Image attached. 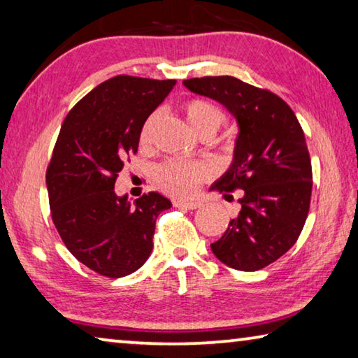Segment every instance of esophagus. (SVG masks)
I'll list each match as a JSON object with an SVG mask.
<instances>
[{
	"label": "esophagus",
	"instance_id": "34e87169",
	"mask_svg": "<svg viewBox=\"0 0 358 358\" xmlns=\"http://www.w3.org/2000/svg\"><path fill=\"white\" fill-rule=\"evenodd\" d=\"M173 204L175 207H181V209H188V210H196L201 207L199 201H175Z\"/></svg>",
	"mask_w": 358,
	"mask_h": 358
}]
</instances>
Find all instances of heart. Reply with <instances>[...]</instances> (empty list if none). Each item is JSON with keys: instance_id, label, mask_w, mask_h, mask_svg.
<instances>
[{"instance_id": "heart-1", "label": "heart", "mask_w": 358, "mask_h": 358, "mask_svg": "<svg viewBox=\"0 0 358 358\" xmlns=\"http://www.w3.org/2000/svg\"><path fill=\"white\" fill-rule=\"evenodd\" d=\"M183 112L189 127L197 133H215L225 122L223 112L215 104L206 99H191L183 106ZM159 119L157 112H154L145 120L140 131V141L148 143L151 133ZM210 175L209 165L204 162H185L169 161L157 169L156 181L164 191L173 196H189L194 193L197 185Z\"/></svg>"}]
</instances>
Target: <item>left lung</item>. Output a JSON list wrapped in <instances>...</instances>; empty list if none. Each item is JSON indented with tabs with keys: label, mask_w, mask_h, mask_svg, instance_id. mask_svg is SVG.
<instances>
[{
	"label": "left lung",
	"mask_w": 358,
	"mask_h": 358,
	"mask_svg": "<svg viewBox=\"0 0 358 358\" xmlns=\"http://www.w3.org/2000/svg\"><path fill=\"white\" fill-rule=\"evenodd\" d=\"M183 85L225 106L238 124L233 162L210 191L243 189L241 210L210 244L212 252L234 270L264 268L294 246L307 220L312 162L302 127L280 96L234 77Z\"/></svg>",
	"instance_id": "left-lung-1"
}]
</instances>
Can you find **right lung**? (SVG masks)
I'll list each match as a JSON object with an SVG mask.
<instances>
[{
    "instance_id": "right-lung-1",
    "label": "right lung",
    "mask_w": 358,
    "mask_h": 358,
    "mask_svg": "<svg viewBox=\"0 0 358 358\" xmlns=\"http://www.w3.org/2000/svg\"><path fill=\"white\" fill-rule=\"evenodd\" d=\"M175 83L130 76L106 80L73 106L57 136L46 170L52 222L73 257L108 278L146 262L156 218L172 207L154 191L131 204L114 186L125 159L138 151L143 124Z\"/></svg>"
}]
</instances>
